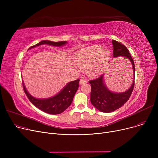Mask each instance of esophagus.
<instances>
[{
	"label": "esophagus",
	"mask_w": 158,
	"mask_h": 158,
	"mask_svg": "<svg viewBox=\"0 0 158 158\" xmlns=\"http://www.w3.org/2000/svg\"><path fill=\"white\" fill-rule=\"evenodd\" d=\"M86 82H87V81H86V80H85V79H81L80 81H79V84H80L81 85H82L86 84Z\"/></svg>",
	"instance_id": "obj_1"
}]
</instances>
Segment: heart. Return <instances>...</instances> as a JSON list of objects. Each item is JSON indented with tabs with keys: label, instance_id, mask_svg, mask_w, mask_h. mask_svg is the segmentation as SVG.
Here are the masks:
<instances>
[{
	"label": "heart",
	"instance_id": "1",
	"mask_svg": "<svg viewBox=\"0 0 158 158\" xmlns=\"http://www.w3.org/2000/svg\"><path fill=\"white\" fill-rule=\"evenodd\" d=\"M110 60L108 50L97 45L81 48L73 54L75 63L81 68H86V73L90 77H97L102 73Z\"/></svg>",
	"mask_w": 158,
	"mask_h": 158
}]
</instances>
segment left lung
<instances>
[{
	"label": "left lung",
	"mask_w": 158,
	"mask_h": 158,
	"mask_svg": "<svg viewBox=\"0 0 158 158\" xmlns=\"http://www.w3.org/2000/svg\"><path fill=\"white\" fill-rule=\"evenodd\" d=\"M112 44L114 58L123 56L128 58L130 61L133 70V81L131 87L126 92L122 93L113 92L108 89L104 82V74L96 79L89 81L92 87L90 94L91 102L95 108L103 113L113 112L122 107L129 100L135 86V66L129 51L125 45L118 41L113 40Z\"/></svg>",
	"instance_id": "8db88e82"
}]
</instances>
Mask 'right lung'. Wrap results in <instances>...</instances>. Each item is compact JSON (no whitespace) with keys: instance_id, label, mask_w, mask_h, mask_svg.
I'll return each mask as SVG.
<instances>
[{"instance_id":"right-lung-1","label":"right lung","mask_w":158,"mask_h":158,"mask_svg":"<svg viewBox=\"0 0 158 158\" xmlns=\"http://www.w3.org/2000/svg\"><path fill=\"white\" fill-rule=\"evenodd\" d=\"M67 44L66 41H51L48 40H43L36 45L31 47V49L41 45H49L55 47H61ZM79 79L71 81L66 85L61 91L56 95L47 98H37L32 96L28 92L22 82L24 92L31 102L35 105L40 110L51 114H57L63 113L70 106L72 102L73 97L79 88Z\"/></svg>"}]
</instances>
